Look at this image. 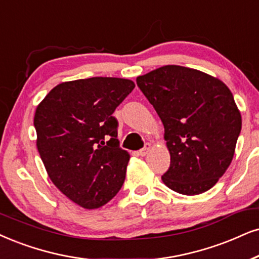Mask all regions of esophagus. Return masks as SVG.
<instances>
[{"mask_svg": "<svg viewBox=\"0 0 259 259\" xmlns=\"http://www.w3.org/2000/svg\"><path fill=\"white\" fill-rule=\"evenodd\" d=\"M150 149H152V145H150V143H146V146L140 150L139 154L141 156H145V155H147V154H148Z\"/></svg>", "mask_w": 259, "mask_h": 259, "instance_id": "obj_1", "label": "esophagus"}]
</instances>
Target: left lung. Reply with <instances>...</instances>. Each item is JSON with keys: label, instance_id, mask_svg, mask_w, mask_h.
I'll list each match as a JSON object with an SVG mask.
<instances>
[{"label": "left lung", "instance_id": "obj_1", "mask_svg": "<svg viewBox=\"0 0 259 259\" xmlns=\"http://www.w3.org/2000/svg\"><path fill=\"white\" fill-rule=\"evenodd\" d=\"M136 82L165 127L171 165L163 184L188 196L208 191L231 165L241 130L230 88L182 65H163Z\"/></svg>", "mask_w": 259, "mask_h": 259}]
</instances>
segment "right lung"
Instances as JSON below:
<instances>
[{
  "label": "right lung",
  "mask_w": 259,
  "mask_h": 259,
  "mask_svg": "<svg viewBox=\"0 0 259 259\" xmlns=\"http://www.w3.org/2000/svg\"><path fill=\"white\" fill-rule=\"evenodd\" d=\"M135 83L91 77L57 84L37 106V148L51 182L70 201L97 209L122 188L130 155L119 147L116 107Z\"/></svg>",
  "instance_id": "right-lung-1"
}]
</instances>
